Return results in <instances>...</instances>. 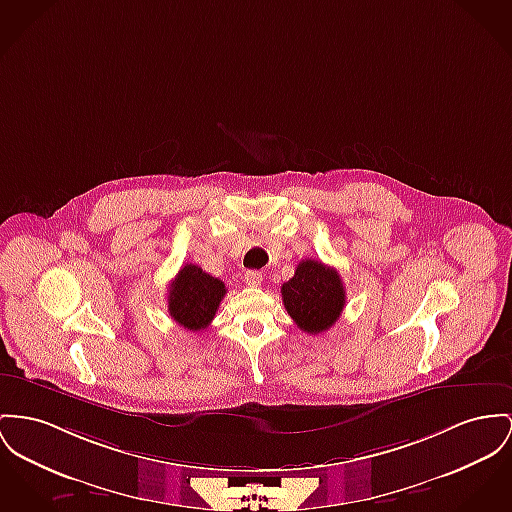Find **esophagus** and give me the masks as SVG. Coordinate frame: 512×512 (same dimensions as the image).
I'll return each instance as SVG.
<instances>
[{
	"label": "esophagus",
	"instance_id": "obj_1",
	"mask_svg": "<svg viewBox=\"0 0 512 512\" xmlns=\"http://www.w3.org/2000/svg\"><path fill=\"white\" fill-rule=\"evenodd\" d=\"M244 283L248 287H258L262 283V273L256 272V270L244 273Z\"/></svg>",
	"mask_w": 512,
	"mask_h": 512
}]
</instances>
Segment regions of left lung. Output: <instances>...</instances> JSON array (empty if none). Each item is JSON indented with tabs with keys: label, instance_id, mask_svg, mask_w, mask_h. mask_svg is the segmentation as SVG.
Here are the masks:
<instances>
[{
	"label": "left lung",
	"instance_id": "8db88e82",
	"mask_svg": "<svg viewBox=\"0 0 512 512\" xmlns=\"http://www.w3.org/2000/svg\"><path fill=\"white\" fill-rule=\"evenodd\" d=\"M281 297L293 322L307 334L332 328L345 305L340 273L316 260L299 262L295 275L283 283Z\"/></svg>",
	"mask_w": 512,
	"mask_h": 512
}]
</instances>
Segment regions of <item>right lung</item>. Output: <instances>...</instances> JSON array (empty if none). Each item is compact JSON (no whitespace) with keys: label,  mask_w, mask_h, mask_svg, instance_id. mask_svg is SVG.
Returning <instances> with one entry per match:
<instances>
[{"label":"right lung","mask_w":512,"mask_h":512,"mask_svg":"<svg viewBox=\"0 0 512 512\" xmlns=\"http://www.w3.org/2000/svg\"><path fill=\"white\" fill-rule=\"evenodd\" d=\"M225 293L227 289L221 279L194 264H186L169 285V312L182 328L192 332L204 330L215 318Z\"/></svg>","instance_id":"1"}]
</instances>
